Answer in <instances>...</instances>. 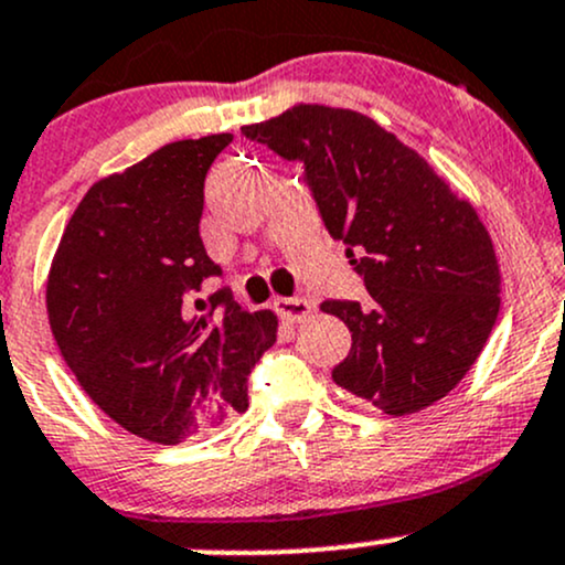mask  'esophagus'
<instances>
[{"label":"esophagus","instance_id":"1","mask_svg":"<svg viewBox=\"0 0 565 565\" xmlns=\"http://www.w3.org/2000/svg\"><path fill=\"white\" fill-rule=\"evenodd\" d=\"M273 306H276L278 316L284 321H289V324H300V321H306L313 313V306L308 300H302V297H278Z\"/></svg>","mask_w":565,"mask_h":565}]
</instances>
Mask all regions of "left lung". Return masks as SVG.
Segmentation results:
<instances>
[{"label": "left lung", "mask_w": 565, "mask_h": 565, "mask_svg": "<svg viewBox=\"0 0 565 565\" xmlns=\"http://www.w3.org/2000/svg\"><path fill=\"white\" fill-rule=\"evenodd\" d=\"M241 131L306 166L327 231L364 276L367 302H321L351 330L332 381L394 418L454 392L501 306L499 259L472 203L362 111L295 104Z\"/></svg>", "instance_id": "8db88e82"}]
</instances>
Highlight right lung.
I'll return each mask as SVG.
<instances>
[{"label": "right lung", "instance_id": "add662e5", "mask_svg": "<svg viewBox=\"0 0 565 565\" xmlns=\"http://www.w3.org/2000/svg\"><path fill=\"white\" fill-rule=\"evenodd\" d=\"M231 141H171L93 184L47 276L64 362L115 424L150 443L177 445L244 413L246 375L276 343V313L244 311L231 289L188 306L222 273L198 225L206 173Z\"/></svg>", "mask_w": 565, "mask_h": 565}]
</instances>
